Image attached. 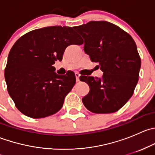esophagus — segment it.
<instances>
[{"label": "esophagus", "mask_w": 155, "mask_h": 155, "mask_svg": "<svg viewBox=\"0 0 155 155\" xmlns=\"http://www.w3.org/2000/svg\"><path fill=\"white\" fill-rule=\"evenodd\" d=\"M75 76H76V81H77V82H79V76H80V74H79V73H75Z\"/></svg>", "instance_id": "34e87169"}]
</instances>
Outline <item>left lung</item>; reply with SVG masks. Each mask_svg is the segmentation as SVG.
Segmentation results:
<instances>
[{
  "label": "left lung",
  "instance_id": "left-lung-1",
  "mask_svg": "<svg viewBox=\"0 0 155 155\" xmlns=\"http://www.w3.org/2000/svg\"><path fill=\"white\" fill-rule=\"evenodd\" d=\"M85 40L84 51L99 63L101 79L82 76L90 87L82 98L84 106L94 113H112L132 97L139 80L141 60L130 34L106 21H91L76 28Z\"/></svg>",
  "mask_w": 155,
  "mask_h": 155
}]
</instances>
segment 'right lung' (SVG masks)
Wrapping results in <instances>:
<instances>
[{
	"mask_svg": "<svg viewBox=\"0 0 155 155\" xmlns=\"http://www.w3.org/2000/svg\"><path fill=\"white\" fill-rule=\"evenodd\" d=\"M82 43L80 36L66 26L34 30L15 42L4 76L9 94L21 113L41 118L61 109L76 76L73 72L58 75L52 65L62 60L68 46Z\"/></svg>",
	"mask_w": 155,
	"mask_h": 155,
	"instance_id": "obj_1",
	"label": "right lung"
}]
</instances>
